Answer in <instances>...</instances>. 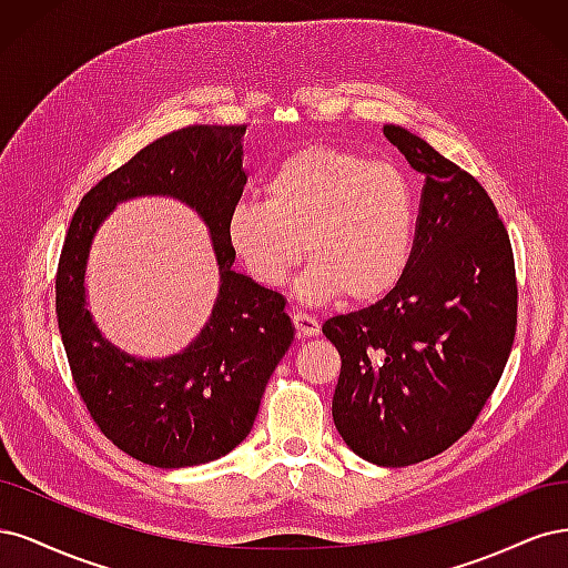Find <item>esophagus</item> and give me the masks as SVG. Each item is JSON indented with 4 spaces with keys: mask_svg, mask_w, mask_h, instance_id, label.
<instances>
[{
    "mask_svg": "<svg viewBox=\"0 0 568 568\" xmlns=\"http://www.w3.org/2000/svg\"><path fill=\"white\" fill-rule=\"evenodd\" d=\"M292 321H295V327H297V335L300 337H314L321 333V323L314 318L304 314V311H297L295 316H292Z\"/></svg>",
    "mask_w": 568,
    "mask_h": 568,
    "instance_id": "34e87169",
    "label": "esophagus"
}]
</instances>
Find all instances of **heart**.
<instances>
[{"label":"heart","mask_w":568,"mask_h":568,"mask_svg":"<svg viewBox=\"0 0 568 568\" xmlns=\"http://www.w3.org/2000/svg\"><path fill=\"white\" fill-rule=\"evenodd\" d=\"M264 203L237 200L224 233L247 276L281 287L304 252L311 266L297 297L311 304L346 295L368 304L392 292L408 268L417 200L408 176L333 145H308L264 179Z\"/></svg>","instance_id":"heart-1"}]
</instances>
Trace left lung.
<instances>
[{
    "mask_svg": "<svg viewBox=\"0 0 568 568\" xmlns=\"http://www.w3.org/2000/svg\"><path fill=\"white\" fill-rule=\"evenodd\" d=\"M387 136L425 174L415 245L379 302L333 316L342 356L333 419L363 460L406 467L467 434L498 387L517 333L509 235L477 179L404 126Z\"/></svg>",
    "mask_w": 568,
    "mask_h": 568,
    "instance_id": "obj_1",
    "label": "left lung"
}]
</instances>
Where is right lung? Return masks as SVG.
<instances>
[{"instance_id": "add662e5", "label": "right lung", "mask_w": 568, "mask_h": 568, "mask_svg": "<svg viewBox=\"0 0 568 568\" xmlns=\"http://www.w3.org/2000/svg\"><path fill=\"white\" fill-rule=\"evenodd\" d=\"M247 124H193L103 176L72 216L57 271V316L70 373L97 427L136 460L179 469L231 453L250 434L268 377L295 339L278 292L235 273L224 224L245 186ZM170 194L211 229L220 295L181 355L143 362L102 339L85 308L83 271L95 229L118 202Z\"/></svg>"}]
</instances>
